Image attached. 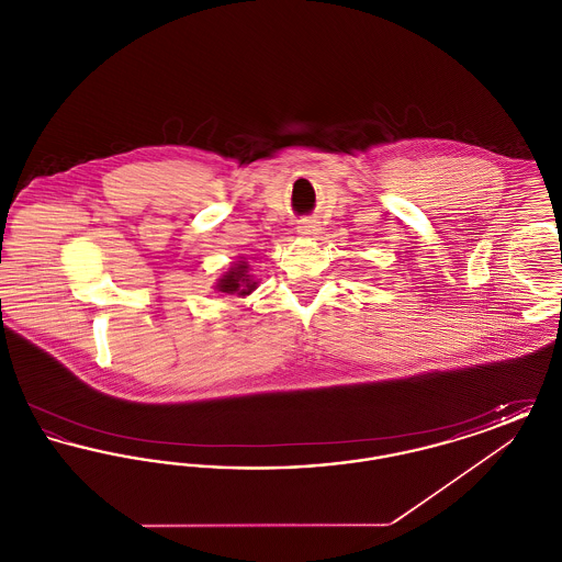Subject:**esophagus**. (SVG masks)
<instances>
[{
	"mask_svg": "<svg viewBox=\"0 0 562 562\" xmlns=\"http://www.w3.org/2000/svg\"><path fill=\"white\" fill-rule=\"evenodd\" d=\"M296 232H299L301 236H314V234L318 232V225H316V221H310V218H305V221H301V223H299Z\"/></svg>",
	"mask_w": 562,
	"mask_h": 562,
	"instance_id": "esophagus-1",
	"label": "esophagus"
}]
</instances>
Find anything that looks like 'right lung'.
Returning a JSON list of instances; mask_svg holds the SVG:
<instances>
[{
	"label": "right lung",
	"mask_w": 562,
	"mask_h": 562,
	"mask_svg": "<svg viewBox=\"0 0 562 562\" xmlns=\"http://www.w3.org/2000/svg\"><path fill=\"white\" fill-rule=\"evenodd\" d=\"M259 286L257 276L252 273L250 263L240 257L238 261H234L229 268L221 273V278L214 282V291L218 294H229V296H248L255 289Z\"/></svg>",
	"instance_id": "add662e5"
}]
</instances>
